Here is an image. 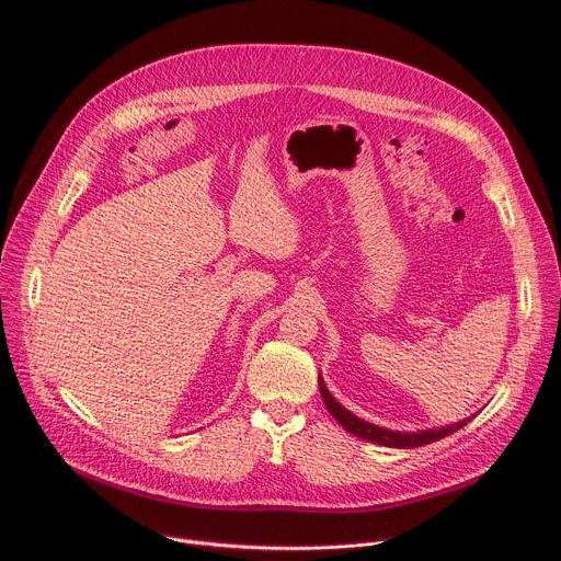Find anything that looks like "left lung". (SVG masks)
<instances>
[{
	"label": "left lung",
	"mask_w": 561,
	"mask_h": 561,
	"mask_svg": "<svg viewBox=\"0 0 561 561\" xmlns=\"http://www.w3.org/2000/svg\"><path fill=\"white\" fill-rule=\"evenodd\" d=\"M319 392H322L324 404L329 409V413L344 426V431H348L351 435H357L366 442L379 444V446H388V448H417V446H426L431 442L444 439L446 435H453L455 431L463 428L472 417H466L461 422H455L450 426H439V428H428V431H415V433H402V431H388L383 426H375L357 415H353L348 409H344L337 399L331 394V390L327 388L322 375H319Z\"/></svg>",
	"instance_id": "8db88e82"
}]
</instances>
